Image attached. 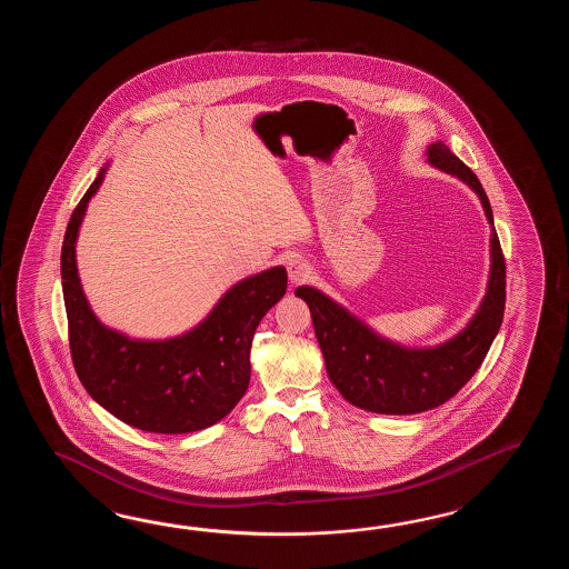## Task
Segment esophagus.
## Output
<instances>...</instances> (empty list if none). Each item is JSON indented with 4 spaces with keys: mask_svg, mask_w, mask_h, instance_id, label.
<instances>
[{
    "mask_svg": "<svg viewBox=\"0 0 569 569\" xmlns=\"http://www.w3.org/2000/svg\"><path fill=\"white\" fill-rule=\"evenodd\" d=\"M287 268H289V280L292 284H301L305 280L311 279V267L299 256H290Z\"/></svg>",
    "mask_w": 569,
    "mask_h": 569,
    "instance_id": "esophagus-1",
    "label": "esophagus"
}]
</instances>
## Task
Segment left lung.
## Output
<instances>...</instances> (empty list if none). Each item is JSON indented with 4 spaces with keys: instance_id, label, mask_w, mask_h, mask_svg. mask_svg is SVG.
<instances>
[{
    "instance_id": "8db88e82",
    "label": "left lung",
    "mask_w": 569,
    "mask_h": 569,
    "mask_svg": "<svg viewBox=\"0 0 569 569\" xmlns=\"http://www.w3.org/2000/svg\"><path fill=\"white\" fill-rule=\"evenodd\" d=\"M427 164L466 182L490 223V270L480 307L453 338L411 348L380 336L323 290L302 284L295 295L309 305L315 336L333 387L353 407L380 415L431 411L458 395L480 368L505 315L507 268L495 230L492 207L472 170L443 142L425 150Z\"/></svg>"
}]
</instances>
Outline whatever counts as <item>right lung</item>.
<instances>
[{
	"mask_svg": "<svg viewBox=\"0 0 569 569\" xmlns=\"http://www.w3.org/2000/svg\"><path fill=\"white\" fill-rule=\"evenodd\" d=\"M103 164L71 216L61 279L74 370L97 405L148 433L184 436L221 421L250 385V348L262 317L284 297L287 270L272 267L238 280L184 333L132 338L91 309L77 268L87 206L106 179Z\"/></svg>",
	"mask_w": 569,
	"mask_h": 569,
	"instance_id": "right-lung-1",
	"label": "right lung"
}]
</instances>
